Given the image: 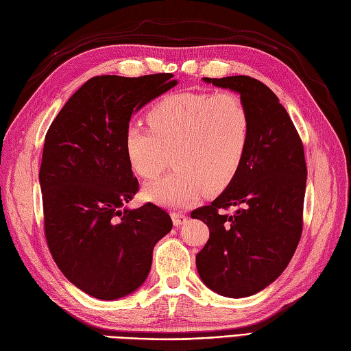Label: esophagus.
Returning <instances> with one entry per match:
<instances>
[{"label":"esophagus","instance_id":"34e87169","mask_svg":"<svg viewBox=\"0 0 351 351\" xmlns=\"http://www.w3.org/2000/svg\"><path fill=\"white\" fill-rule=\"evenodd\" d=\"M171 220H173L175 226H181V225H184L185 221H187V215H185L184 213L173 211V213H171Z\"/></svg>","mask_w":351,"mask_h":351}]
</instances>
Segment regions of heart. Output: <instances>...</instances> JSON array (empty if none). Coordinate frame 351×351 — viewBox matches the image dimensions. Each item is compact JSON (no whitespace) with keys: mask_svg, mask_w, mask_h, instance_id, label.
<instances>
[{"mask_svg":"<svg viewBox=\"0 0 351 351\" xmlns=\"http://www.w3.org/2000/svg\"><path fill=\"white\" fill-rule=\"evenodd\" d=\"M145 126L131 123L123 149L132 170L145 180L162 173L170 154L178 167L146 185L145 197L167 206H187L204 190H225L240 171L252 138V116L235 92H181L149 108Z\"/></svg>","mask_w":351,"mask_h":351,"instance_id":"1","label":"heart"}]
</instances>
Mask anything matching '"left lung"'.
Segmentation results:
<instances>
[{
  "label": "left lung",
  "mask_w": 351,
  "mask_h": 351,
  "mask_svg": "<svg viewBox=\"0 0 351 351\" xmlns=\"http://www.w3.org/2000/svg\"><path fill=\"white\" fill-rule=\"evenodd\" d=\"M240 93L252 116L247 155L211 205L191 213L210 228L196 255L200 279L232 299L259 293L285 270L300 241L306 161L302 138L278 96L245 77L204 78ZM235 207L234 215H228Z\"/></svg>",
  "instance_id": "1"
}]
</instances>
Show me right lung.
<instances>
[{
	"label": "right lung",
	"mask_w": 351,
	"mask_h": 351,
	"mask_svg": "<svg viewBox=\"0 0 351 351\" xmlns=\"http://www.w3.org/2000/svg\"><path fill=\"white\" fill-rule=\"evenodd\" d=\"M171 77H93L64 104L45 137V238L62 273L96 299L136 291L151 270L155 244L173 226L151 202L122 210L138 191L125 130L134 111L176 86Z\"/></svg>",
	"instance_id": "obj_1"
}]
</instances>
